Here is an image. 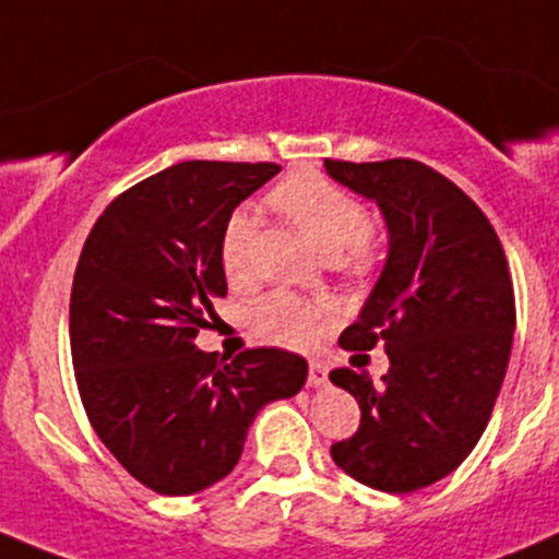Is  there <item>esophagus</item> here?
Instances as JSON below:
<instances>
[{"label": "esophagus", "instance_id": "esophagus-1", "mask_svg": "<svg viewBox=\"0 0 559 559\" xmlns=\"http://www.w3.org/2000/svg\"><path fill=\"white\" fill-rule=\"evenodd\" d=\"M326 381H330V379H326V365L311 359V365H308V384H311V386H324Z\"/></svg>", "mask_w": 559, "mask_h": 559}]
</instances>
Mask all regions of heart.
I'll return each instance as SVG.
<instances>
[{
  "mask_svg": "<svg viewBox=\"0 0 559 559\" xmlns=\"http://www.w3.org/2000/svg\"><path fill=\"white\" fill-rule=\"evenodd\" d=\"M270 205L302 229L324 257L335 259L343 273L365 275L379 259L362 200L324 175L308 170L286 175L270 191ZM251 243L253 218L248 213H233L218 243L224 275L233 284H246L251 278ZM248 321L262 341L300 348L319 332L321 306L289 292H273L253 302Z\"/></svg>",
  "mask_w": 559,
  "mask_h": 559,
  "instance_id": "heart-1",
  "label": "heart"
}]
</instances>
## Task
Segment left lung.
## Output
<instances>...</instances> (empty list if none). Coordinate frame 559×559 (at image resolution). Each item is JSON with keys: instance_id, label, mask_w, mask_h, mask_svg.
<instances>
[{"instance_id": "8db88e82", "label": "left lung", "mask_w": 559, "mask_h": 559, "mask_svg": "<svg viewBox=\"0 0 559 559\" xmlns=\"http://www.w3.org/2000/svg\"><path fill=\"white\" fill-rule=\"evenodd\" d=\"M326 173L376 200L389 257L341 346L384 343L386 376L337 368L359 427L330 454L341 471L403 495L449 476L481 438L503 384L516 308L509 262L481 207L447 175L414 159H324Z\"/></svg>"}]
</instances>
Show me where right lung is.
Returning <instances> with one entry per match:
<instances>
[{
    "label": "right lung",
    "mask_w": 559,
    "mask_h": 559,
    "mask_svg": "<svg viewBox=\"0 0 559 559\" xmlns=\"http://www.w3.org/2000/svg\"><path fill=\"white\" fill-rule=\"evenodd\" d=\"M273 162H180L118 194L88 233L70 297L78 392L99 441L159 495H191L238 465L262 405L306 384L308 362L194 346L227 295L218 243Z\"/></svg>",
    "instance_id": "obj_1"
}]
</instances>
